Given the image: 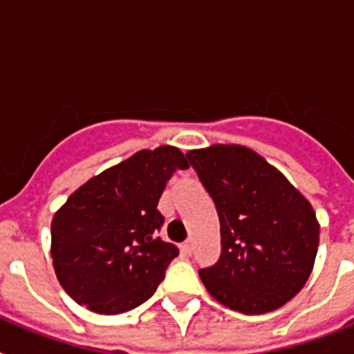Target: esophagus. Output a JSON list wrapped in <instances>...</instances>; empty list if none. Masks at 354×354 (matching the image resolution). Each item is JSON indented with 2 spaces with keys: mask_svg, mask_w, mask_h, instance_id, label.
<instances>
[{
  "mask_svg": "<svg viewBox=\"0 0 354 354\" xmlns=\"http://www.w3.org/2000/svg\"><path fill=\"white\" fill-rule=\"evenodd\" d=\"M180 252H183L184 255H192V252H193L192 241H186V243H183V245H180Z\"/></svg>",
  "mask_w": 354,
  "mask_h": 354,
  "instance_id": "obj_1",
  "label": "esophagus"
}]
</instances>
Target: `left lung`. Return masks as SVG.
I'll list each match as a JSON object with an SVG mask.
<instances>
[{"mask_svg":"<svg viewBox=\"0 0 354 354\" xmlns=\"http://www.w3.org/2000/svg\"><path fill=\"white\" fill-rule=\"evenodd\" d=\"M186 158L220 216L221 255L200 270L205 289L241 314L286 305L303 289L317 255L310 202L248 147L212 145Z\"/></svg>","mask_w":354,"mask_h":354,"instance_id":"8db88e82","label":"left lung"}]
</instances>
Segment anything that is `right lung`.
Returning a JSON list of instances; mask_svg holds the SVG:
<instances>
[{
	"mask_svg": "<svg viewBox=\"0 0 354 354\" xmlns=\"http://www.w3.org/2000/svg\"><path fill=\"white\" fill-rule=\"evenodd\" d=\"M189 168L170 145L140 150L76 189L53 218L51 257L60 286L97 314L133 310L152 296L177 246L156 237L158 202L177 170Z\"/></svg>",
	"mask_w": 354,
	"mask_h": 354,
	"instance_id": "1",
	"label": "right lung"
}]
</instances>
